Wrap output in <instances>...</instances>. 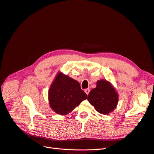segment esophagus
Segmentation results:
<instances>
[{"mask_svg": "<svg viewBox=\"0 0 154 154\" xmlns=\"http://www.w3.org/2000/svg\"><path fill=\"white\" fill-rule=\"evenodd\" d=\"M85 92L86 93V94L87 95H88V93H89V92H90V90L88 89V88H86V89H85Z\"/></svg>", "mask_w": 154, "mask_h": 154, "instance_id": "esophagus-1", "label": "esophagus"}]
</instances>
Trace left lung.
Instances as JSON below:
<instances>
[{"mask_svg": "<svg viewBox=\"0 0 154 154\" xmlns=\"http://www.w3.org/2000/svg\"><path fill=\"white\" fill-rule=\"evenodd\" d=\"M118 94L111 83L106 80L97 81L96 87L88 95L87 100L101 114H109L117 106Z\"/></svg>", "mask_w": 154, "mask_h": 154, "instance_id": "obj_1", "label": "left lung"}]
</instances>
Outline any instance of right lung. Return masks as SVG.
<instances>
[{
	"label": "right lung",
	"mask_w": 154,
	"mask_h": 154,
	"mask_svg": "<svg viewBox=\"0 0 154 154\" xmlns=\"http://www.w3.org/2000/svg\"><path fill=\"white\" fill-rule=\"evenodd\" d=\"M87 97L80 83L62 72L55 76L48 92L51 109L62 116L71 112Z\"/></svg>",
	"instance_id": "right-lung-1"
}]
</instances>
